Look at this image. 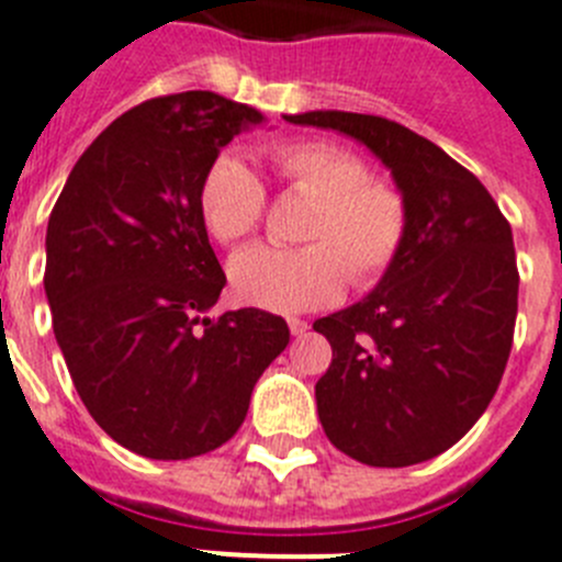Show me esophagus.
<instances>
[{
    "label": "esophagus",
    "mask_w": 562,
    "mask_h": 562,
    "mask_svg": "<svg viewBox=\"0 0 562 562\" xmlns=\"http://www.w3.org/2000/svg\"><path fill=\"white\" fill-rule=\"evenodd\" d=\"M286 326H290V331L295 337L306 335V329H310V324H306V321H301V317H290V321H286Z\"/></svg>",
    "instance_id": "34e87169"
}]
</instances>
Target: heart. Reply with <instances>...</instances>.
<instances>
[{
	"mask_svg": "<svg viewBox=\"0 0 562 562\" xmlns=\"http://www.w3.org/2000/svg\"><path fill=\"white\" fill-rule=\"evenodd\" d=\"M272 166L292 191L315 200L304 227L306 247H247L231 261L238 301L270 312H306L342 295L349 276L357 286L380 281L400 256L408 207L391 182L369 177L349 148L326 140L290 143L272 151ZM200 213L222 245L256 233L265 188L236 154L211 162L200 186Z\"/></svg>",
	"mask_w": 562,
	"mask_h": 562,
	"instance_id": "heart-1",
	"label": "heart"
}]
</instances>
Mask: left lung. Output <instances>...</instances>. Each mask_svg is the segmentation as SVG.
<instances>
[{"label": "left lung", "mask_w": 562, "mask_h": 562, "mask_svg": "<svg viewBox=\"0 0 562 562\" xmlns=\"http://www.w3.org/2000/svg\"><path fill=\"white\" fill-rule=\"evenodd\" d=\"M284 117L369 148L408 207L391 270L315 321L331 342L315 385L321 425L369 467L434 459L473 428L504 376L518 315L513 227L473 173L400 123L337 109Z\"/></svg>", "instance_id": "left-lung-1"}]
</instances>
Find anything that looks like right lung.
Listing matches in <instances>:
<instances>
[{"instance_id":"right-lung-1","label":"right lung","mask_w":562,"mask_h":562,"mask_svg":"<svg viewBox=\"0 0 562 562\" xmlns=\"http://www.w3.org/2000/svg\"><path fill=\"white\" fill-rule=\"evenodd\" d=\"M265 123L202 89L140 103L81 154L49 213L44 292L58 349L92 419L146 459L222 448L290 342L270 312L207 315L227 278L202 222V177Z\"/></svg>"}]
</instances>
